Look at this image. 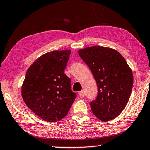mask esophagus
<instances>
[{
  "instance_id": "1",
  "label": "esophagus",
  "mask_w": 150,
  "mask_h": 150,
  "mask_svg": "<svg viewBox=\"0 0 150 150\" xmlns=\"http://www.w3.org/2000/svg\"><path fill=\"white\" fill-rule=\"evenodd\" d=\"M78 94H79V96L80 97H83L85 96V93L83 91H81L79 93H78Z\"/></svg>"
}]
</instances>
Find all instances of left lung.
<instances>
[{
  "label": "left lung",
  "instance_id": "left-lung-1",
  "mask_svg": "<svg viewBox=\"0 0 150 150\" xmlns=\"http://www.w3.org/2000/svg\"><path fill=\"white\" fill-rule=\"evenodd\" d=\"M94 76L97 96L89 105L93 113L103 122L120 115L132 93L134 77L122 54L115 50L93 46L78 51Z\"/></svg>",
  "mask_w": 150,
  "mask_h": 150
}]
</instances>
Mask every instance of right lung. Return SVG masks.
<instances>
[{
    "label": "right lung",
    "mask_w": 150,
    "mask_h": 150,
    "mask_svg": "<svg viewBox=\"0 0 150 150\" xmlns=\"http://www.w3.org/2000/svg\"><path fill=\"white\" fill-rule=\"evenodd\" d=\"M71 50L53 51L39 57L28 68L22 87L26 105L46 122L65 117L77 97L71 80L64 73Z\"/></svg>",
    "instance_id": "right-lung-1"
}]
</instances>
